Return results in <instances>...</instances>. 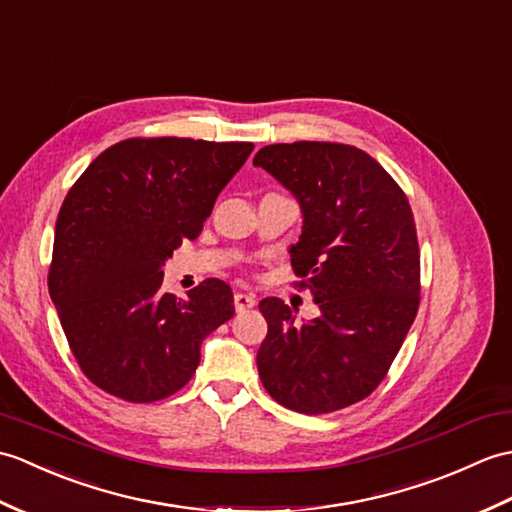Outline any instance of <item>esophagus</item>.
Wrapping results in <instances>:
<instances>
[{
	"mask_svg": "<svg viewBox=\"0 0 512 512\" xmlns=\"http://www.w3.org/2000/svg\"><path fill=\"white\" fill-rule=\"evenodd\" d=\"M256 304V298L252 293H234V309L238 311V313H243V311H247V309H252V306Z\"/></svg>",
	"mask_w": 512,
	"mask_h": 512,
	"instance_id": "esophagus-1",
	"label": "esophagus"
}]
</instances>
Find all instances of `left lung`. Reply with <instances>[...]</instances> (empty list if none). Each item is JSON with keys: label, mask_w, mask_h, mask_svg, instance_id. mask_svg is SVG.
Returning a JSON list of instances; mask_svg holds the SVG:
<instances>
[{"label": "left lung", "mask_w": 512, "mask_h": 512, "mask_svg": "<svg viewBox=\"0 0 512 512\" xmlns=\"http://www.w3.org/2000/svg\"><path fill=\"white\" fill-rule=\"evenodd\" d=\"M254 166L300 203L291 267L302 278L295 285L320 306V315L298 324L280 298L258 304L267 320L256 355L260 381L293 412H337L374 392L416 317L420 254L410 201L357 146L269 144Z\"/></svg>", "instance_id": "obj_1"}]
</instances>
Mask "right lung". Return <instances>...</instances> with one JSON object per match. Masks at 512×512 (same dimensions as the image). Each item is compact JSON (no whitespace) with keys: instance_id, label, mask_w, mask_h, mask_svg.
<instances>
[{"instance_id":"obj_1","label":"right lung","mask_w":512,"mask_h":512,"mask_svg":"<svg viewBox=\"0 0 512 512\" xmlns=\"http://www.w3.org/2000/svg\"><path fill=\"white\" fill-rule=\"evenodd\" d=\"M252 151V142L129 138L67 192L48 289L78 366L100 390L129 403L175 394L195 374L203 339L234 315L223 280L177 300L162 293V269L201 234Z\"/></svg>"}]
</instances>
